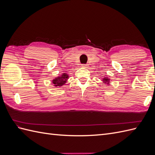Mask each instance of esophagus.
I'll return each mask as SVG.
<instances>
[{
  "label": "esophagus",
  "instance_id": "esophagus-1",
  "mask_svg": "<svg viewBox=\"0 0 155 155\" xmlns=\"http://www.w3.org/2000/svg\"><path fill=\"white\" fill-rule=\"evenodd\" d=\"M87 64H82V67L83 68H87Z\"/></svg>",
  "mask_w": 155,
  "mask_h": 155
}]
</instances>
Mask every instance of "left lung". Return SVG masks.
Listing matches in <instances>:
<instances>
[{"label":"left lung","mask_w":155,"mask_h":155,"mask_svg":"<svg viewBox=\"0 0 155 155\" xmlns=\"http://www.w3.org/2000/svg\"><path fill=\"white\" fill-rule=\"evenodd\" d=\"M102 81L103 83H104V84H105V85H110V79L109 78V77L108 76H106V77H104V78L102 79Z\"/></svg>","instance_id":"obj_1"}]
</instances>
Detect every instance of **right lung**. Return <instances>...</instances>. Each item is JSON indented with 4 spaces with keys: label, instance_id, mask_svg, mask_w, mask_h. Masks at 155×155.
Returning a JSON list of instances; mask_svg holds the SVG:
<instances>
[{
    "label": "right lung",
    "instance_id": "add662e5",
    "mask_svg": "<svg viewBox=\"0 0 155 155\" xmlns=\"http://www.w3.org/2000/svg\"><path fill=\"white\" fill-rule=\"evenodd\" d=\"M68 78V74H67V73H63L61 75H60V76L55 78L53 80L51 81V82H52L53 85L55 87L59 88L64 85V84L67 82Z\"/></svg>",
    "mask_w": 155,
    "mask_h": 155
}]
</instances>
